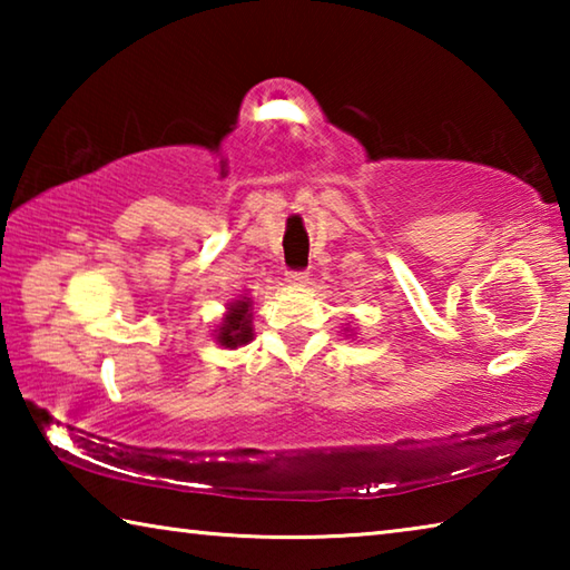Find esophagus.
<instances>
[{
    "label": "esophagus",
    "instance_id": "esophagus-1",
    "mask_svg": "<svg viewBox=\"0 0 570 570\" xmlns=\"http://www.w3.org/2000/svg\"><path fill=\"white\" fill-rule=\"evenodd\" d=\"M286 282L294 284V286H302V284L308 282V272H288Z\"/></svg>",
    "mask_w": 570,
    "mask_h": 570
}]
</instances>
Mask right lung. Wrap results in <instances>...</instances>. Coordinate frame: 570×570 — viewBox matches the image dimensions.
Masks as SVG:
<instances>
[{"label": "right lung", "instance_id": "add662e5", "mask_svg": "<svg viewBox=\"0 0 570 570\" xmlns=\"http://www.w3.org/2000/svg\"><path fill=\"white\" fill-rule=\"evenodd\" d=\"M254 340V326H250V298L240 296L236 302L228 304V312L224 322L216 330V342L228 350L244 346Z\"/></svg>", "mask_w": 570, "mask_h": 570}]
</instances>
